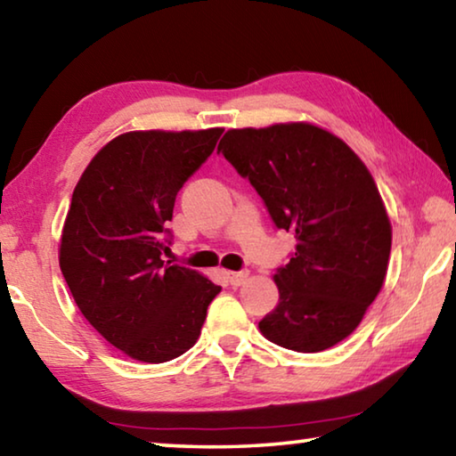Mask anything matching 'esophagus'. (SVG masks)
<instances>
[{"mask_svg": "<svg viewBox=\"0 0 456 456\" xmlns=\"http://www.w3.org/2000/svg\"><path fill=\"white\" fill-rule=\"evenodd\" d=\"M225 277L227 281L233 285V288H239V285H243L247 277H249V273L247 272H225Z\"/></svg>", "mask_w": 456, "mask_h": 456, "instance_id": "1", "label": "esophagus"}]
</instances>
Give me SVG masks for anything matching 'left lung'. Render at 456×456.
<instances>
[{
    "mask_svg": "<svg viewBox=\"0 0 456 456\" xmlns=\"http://www.w3.org/2000/svg\"><path fill=\"white\" fill-rule=\"evenodd\" d=\"M217 152L297 241L273 275L280 304L259 322L261 334L305 354L342 342L380 293L392 245L366 165L342 138L307 122L231 128Z\"/></svg>",
    "mask_w": 456,
    "mask_h": 456,
    "instance_id": "1",
    "label": "left lung"
}]
</instances>
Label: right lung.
<instances>
[{
  "label": "right lung",
  "mask_w": 456,
  "mask_h": 456,
  "mask_svg": "<svg viewBox=\"0 0 456 456\" xmlns=\"http://www.w3.org/2000/svg\"><path fill=\"white\" fill-rule=\"evenodd\" d=\"M223 128L134 130L102 146L76 184L60 269L76 305L106 342L160 364L195 346L221 291L163 261L176 192L211 157Z\"/></svg>",
  "instance_id": "1"
}]
</instances>
